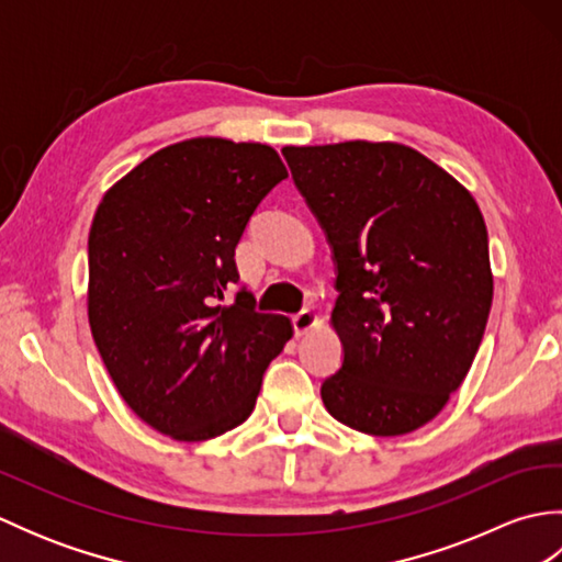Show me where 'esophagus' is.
Returning <instances> with one entry per match:
<instances>
[{
  "mask_svg": "<svg viewBox=\"0 0 562 562\" xmlns=\"http://www.w3.org/2000/svg\"><path fill=\"white\" fill-rule=\"evenodd\" d=\"M318 324V316L312 312V308H302L300 314L292 316V326L296 336H304V333L312 330Z\"/></svg>",
  "mask_w": 562,
  "mask_h": 562,
  "instance_id": "1",
  "label": "esophagus"
}]
</instances>
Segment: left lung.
I'll list each match as a JSON object with an SVG mask.
<instances>
[{
    "mask_svg": "<svg viewBox=\"0 0 562 562\" xmlns=\"http://www.w3.org/2000/svg\"><path fill=\"white\" fill-rule=\"evenodd\" d=\"M282 154L338 266L330 326L345 355L321 398L357 432L408 435L445 408L483 340L493 272L479 202L398 142Z\"/></svg>",
    "mask_w": 562,
    "mask_h": 562,
    "instance_id": "1",
    "label": "left lung"
}]
</instances>
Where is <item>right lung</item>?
Here are the masks:
<instances>
[{"instance_id": "right-lung-1", "label": "right lung", "mask_w": 562, "mask_h": 562, "mask_svg": "<svg viewBox=\"0 0 562 562\" xmlns=\"http://www.w3.org/2000/svg\"><path fill=\"white\" fill-rule=\"evenodd\" d=\"M288 178L258 142L193 137L123 176L89 232V326L139 420L205 441L254 413L262 374L292 338L288 316L236 292L234 250L260 200Z\"/></svg>"}]
</instances>
